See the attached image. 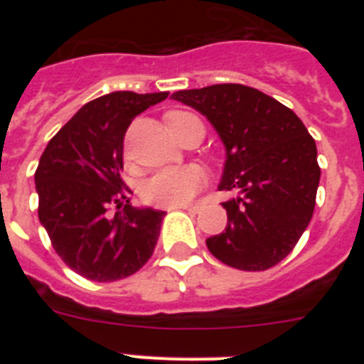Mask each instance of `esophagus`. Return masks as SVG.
<instances>
[{"instance_id": "esophagus-1", "label": "esophagus", "mask_w": 364, "mask_h": 364, "mask_svg": "<svg viewBox=\"0 0 364 364\" xmlns=\"http://www.w3.org/2000/svg\"><path fill=\"white\" fill-rule=\"evenodd\" d=\"M176 208H182V210H189V211H198V205H176Z\"/></svg>"}]
</instances>
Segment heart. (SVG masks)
Segmentation results:
<instances>
[{
  "mask_svg": "<svg viewBox=\"0 0 364 364\" xmlns=\"http://www.w3.org/2000/svg\"><path fill=\"white\" fill-rule=\"evenodd\" d=\"M175 114V112H171ZM205 176L195 166L166 167L144 184L142 195L147 202L164 208L188 204L193 195L204 186Z\"/></svg>",
  "mask_w": 364,
  "mask_h": 364,
  "instance_id": "b5f03b06",
  "label": "heart"
}]
</instances>
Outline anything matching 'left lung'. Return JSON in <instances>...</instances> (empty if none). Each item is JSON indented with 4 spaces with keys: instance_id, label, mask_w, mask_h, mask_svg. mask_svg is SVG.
Wrapping results in <instances>:
<instances>
[{
    "instance_id": "left-lung-1",
    "label": "left lung",
    "mask_w": 364,
    "mask_h": 364,
    "mask_svg": "<svg viewBox=\"0 0 364 364\" xmlns=\"http://www.w3.org/2000/svg\"><path fill=\"white\" fill-rule=\"evenodd\" d=\"M208 118L226 149L218 191L228 226L205 239L220 262L262 272L291 252L314 215L321 169L301 118L272 96L240 83L171 95Z\"/></svg>"
}]
</instances>
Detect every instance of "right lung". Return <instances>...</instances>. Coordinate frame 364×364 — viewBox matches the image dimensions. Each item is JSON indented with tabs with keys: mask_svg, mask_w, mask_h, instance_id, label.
<instances>
[{
	"mask_svg": "<svg viewBox=\"0 0 364 364\" xmlns=\"http://www.w3.org/2000/svg\"><path fill=\"white\" fill-rule=\"evenodd\" d=\"M166 98L167 92L131 91L100 96L83 105L41 154L34 175L38 217L58 255L89 281L129 277L153 255L166 211L133 208L120 173L129 124ZM111 205L122 210L111 215Z\"/></svg>",
	"mask_w": 364,
	"mask_h": 364,
	"instance_id": "right-lung-1",
	"label": "right lung"
}]
</instances>
